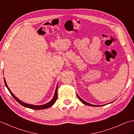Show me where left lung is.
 Returning <instances> with one entry per match:
<instances>
[{"label":"left lung","mask_w":134,"mask_h":134,"mask_svg":"<svg viewBox=\"0 0 134 134\" xmlns=\"http://www.w3.org/2000/svg\"><path fill=\"white\" fill-rule=\"evenodd\" d=\"M77 97H78V98L79 99V100H80L82 103H83L84 104H85V105H89V106H92V107H98L97 105H92V104H89V103H88V102H86V101H85L84 100H83V99H82L80 97H79L78 94H77Z\"/></svg>","instance_id":"1"}]
</instances>
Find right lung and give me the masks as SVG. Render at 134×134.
Masks as SVG:
<instances>
[{
    "label": "right lung",
    "instance_id": "1",
    "mask_svg": "<svg viewBox=\"0 0 134 134\" xmlns=\"http://www.w3.org/2000/svg\"><path fill=\"white\" fill-rule=\"evenodd\" d=\"M4 83H5V86L7 87V89L8 90V91H9V92L10 93L11 95L13 97V98L15 99V100L18 102V103H19L21 105H22V106L28 108H30V109H36V110H41V109H46V108H49V107L52 106V105H53V104L56 102L57 98H58V86H57L56 90H55V95H54L53 98L52 99V100H51V101H49V102H48L47 104H45L44 105H31V104H28L24 103V102L21 101V100H19V99L18 98H16V97L13 94V93L11 92V90H10V89H9V88H8V87L7 86V85L6 83V82H5V80L4 78Z\"/></svg>",
    "mask_w": 134,
    "mask_h": 134
}]
</instances>
